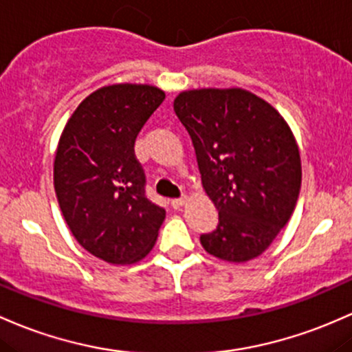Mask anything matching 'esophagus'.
<instances>
[{
  "label": "esophagus",
  "mask_w": 352,
  "mask_h": 352,
  "mask_svg": "<svg viewBox=\"0 0 352 352\" xmlns=\"http://www.w3.org/2000/svg\"><path fill=\"white\" fill-rule=\"evenodd\" d=\"M185 202H187V197H180V199L170 200V206H172L173 208H180Z\"/></svg>",
  "instance_id": "1"
}]
</instances>
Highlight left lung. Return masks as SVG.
Masks as SVG:
<instances>
[{"label": "left lung", "instance_id": "obj_1", "mask_svg": "<svg viewBox=\"0 0 352 352\" xmlns=\"http://www.w3.org/2000/svg\"><path fill=\"white\" fill-rule=\"evenodd\" d=\"M173 110L219 212L217 227L200 235V244L220 261H252L289 222L299 197L302 167L291 126L244 88L180 91Z\"/></svg>", "mask_w": 352, "mask_h": 352}]
</instances>
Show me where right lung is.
<instances>
[{
  "instance_id": "add662e5",
  "label": "right lung",
  "mask_w": 352,
  "mask_h": 352,
  "mask_svg": "<svg viewBox=\"0 0 352 352\" xmlns=\"http://www.w3.org/2000/svg\"><path fill=\"white\" fill-rule=\"evenodd\" d=\"M153 85L102 87L76 107L56 146L53 184L65 222L91 256L135 264L155 245L165 210L145 197L135 138L164 102Z\"/></svg>"
}]
</instances>
